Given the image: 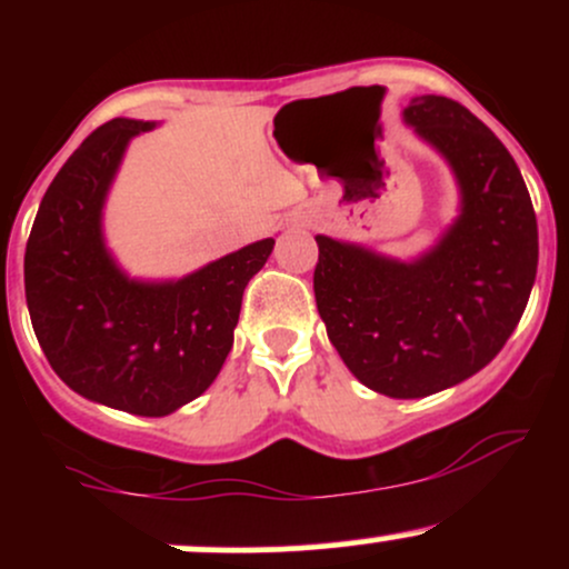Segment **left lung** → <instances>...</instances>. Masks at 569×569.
<instances>
[{"label":"left lung","instance_id":"left-lung-1","mask_svg":"<svg viewBox=\"0 0 569 569\" xmlns=\"http://www.w3.org/2000/svg\"><path fill=\"white\" fill-rule=\"evenodd\" d=\"M403 122L449 162L460 217L411 262L316 234L312 289L356 380L422 398L473 377L513 335L538 272V221L511 152L462 103L415 96Z\"/></svg>","mask_w":569,"mask_h":569}]
</instances>
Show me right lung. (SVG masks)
Returning a JSON list of instances; mask_svg holds the SVG:
<instances>
[{"instance_id":"obj_1","label":"right lung","mask_w":569,"mask_h":569,"mask_svg":"<svg viewBox=\"0 0 569 569\" xmlns=\"http://www.w3.org/2000/svg\"><path fill=\"white\" fill-rule=\"evenodd\" d=\"M154 122H107L63 162L31 227L26 305L44 358L74 393L166 417L217 380L248 280L276 240L227 253L179 280H133L103 243V202L133 136Z\"/></svg>"}]
</instances>
